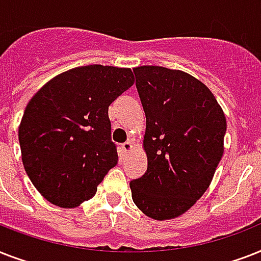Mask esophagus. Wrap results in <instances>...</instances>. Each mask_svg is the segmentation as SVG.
Listing matches in <instances>:
<instances>
[{
	"label": "esophagus",
	"instance_id": "1",
	"mask_svg": "<svg viewBox=\"0 0 261 261\" xmlns=\"http://www.w3.org/2000/svg\"><path fill=\"white\" fill-rule=\"evenodd\" d=\"M122 150L124 151V153H130V151L133 150V141H127V142L123 143Z\"/></svg>",
	"mask_w": 261,
	"mask_h": 261
}]
</instances>
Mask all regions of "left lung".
Returning <instances> with one entry per match:
<instances>
[{
  "instance_id": "8db88e82",
  "label": "left lung",
  "mask_w": 261,
  "mask_h": 261,
  "mask_svg": "<svg viewBox=\"0 0 261 261\" xmlns=\"http://www.w3.org/2000/svg\"><path fill=\"white\" fill-rule=\"evenodd\" d=\"M146 115L143 150L147 171L130 182L143 214L173 219L210 187L223 154L226 118L211 90L181 70L134 67Z\"/></svg>"
}]
</instances>
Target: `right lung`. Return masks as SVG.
<instances>
[{
	"label": "right lung",
	"instance_id": "add662e5",
	"mask_svg": "<svg viewBox=\"0 0 261 261\" xmlns=\"http://www.w3.org/2000/svg\"><path fill=\"white\" fill-rule=\"evenodd\" d=\"M133 84L128 67L89 65L55 75L32 96L18 142L24 169L46 200L74 208L93 198L118 164L108 107Z\"/></svg>",
	"mask_w": 261,
	"mask_h": 261
}]
</instances>
